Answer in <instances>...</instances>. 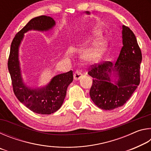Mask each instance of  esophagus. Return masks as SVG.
Masks as SVG:
<instances>
[{
    "mask_svg": "<svg viewBox=\"0 0 151 151\" xmlns=\"http://www.w3.org/2000/svg\"><path fill=\"white\" fill-rule=\"evenodd\" d=\"M82 77H83V74H82V73H81L78 70H76L75 73H74V79L75 81H78Z\"/></svg>",
    "mask_w": 151,
    "mask_h": 151,
    "instance_id": "obj_1",
    "label": "esophagus"
}]
</instances>
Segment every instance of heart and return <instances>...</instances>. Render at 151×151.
I'll use <instances>...</instances> for the list:
<instances>
[{
    "mask_svg": "<svg viewBox=\"0 0 151 151\" xmlns=\"http://www.w3.org/2000/svg\"><path fill=\"white\" fill-rule=\"evenodd\" d=\"M101 35V32L100 30L98 29H94L91 31L89 37H90L91 39H93L99 37ZM106 45V42L105 40L102 39V38H99L94 41L93 46L85 51V53H84V57L86 59L90 60L98 58L103 53L104 49H105Z\"/></svg>",
    "mask_w": 151,
    "mask_h": 151,
    "instance_id": "obj_1",
    "label": "heart"
}]
</instances>
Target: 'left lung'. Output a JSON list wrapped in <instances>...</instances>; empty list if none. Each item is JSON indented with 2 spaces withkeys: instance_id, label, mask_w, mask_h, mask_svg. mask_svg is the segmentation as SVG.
I'll return each mask as SVG.
<instances>
[{
  "instance_id": "8db88e82",
  "label": "left lung",
  "mask_w": 151,
  "mask_h": 151,
  "mask_svg": "<svg viewBox=\"0 0 151 151\" xmlns=\"http://www.w3.org/2000/svg\"><path fill=\"white\" fill-rule=\"evenodd\" d=\"M122 44L115 65L105 61L93 65L88 74L93 77L90 96L103 110H112L126 103L140 83V65L142 53L133 32L122 26ZM112 73L117 81L112 82ZM115 80V79H114Z\"/></svg>"
}]
</instances>
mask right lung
Here are the masks:
<instances>
[{
  "instance_id": "right-lung-1",
  "label": "right lung",
  "mask_w": 151,
  "mask_h": 151,
  "mask_svg": "<svg viewBox=\"0 0 151 151\" xmlns=\"http://www.w3.org/2000/svg\"><path fill=\"white\" fill-rule=\"evenodd\" d=\"M55 25L53 19L42 15L33 18L15 35L11 46L8 68L13 91L19 101L30 111L41 114H50L58 111L63 103L68 86L73 81V71L54 76L47 86L31 88L22 81L19 60V48L24 33L30 30L46 31Z\"/></svg>"
}]
</instances>
